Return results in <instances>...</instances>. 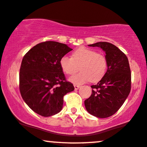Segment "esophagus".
Returning a JSON list of instances; mask_svg holds the SVG:
<instances>
[{"label": "esophagus", "mask_w": 147, "mask_h": 147, "mask_svg": "<svg viewBox=\"0 0 147 147\" xmlns=\"http://www.w3.org/2000/svg\"><path fill=\"white\" fill-rule=\"evenodd\" d=\"M74 87H75V90H78L79 88H80V86H77V85H74Z\"/></svg>", "instance_id": "esophagus-1"}]
</instances>
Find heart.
Returning <instances> with one entry per match:
<instances>
[{
    "mask_svg": "<svg viewBox=\"0 0 147 147\" xmlns=\"http://www.w3.org/2000/svg\"><path fill=\"white\" fill-rule=\"evenodd\" d=\"M59 65L66 75H71L80 69V72L72 76L69 81L75 85H81L88 81L96 83L105 75L107 61L105 56L96 51L81 47L72 53V57L64 55L59 60Z\"/></svg>",
    "mask_w": 147,
    "mask_h": 147,
    "instance_id": "heart-1",
    "label": "heart"
}]
</instances>
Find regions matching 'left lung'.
Returning a JSON list of instances; mask_svg holds the SVG:
<instances>
[{
    "mask_svg": "<svg viewBox=\"0 0 147 147\" xmlns=\"http://www.w3.org/2000/svg\"><path fill=\"white\" fill-rule=\"evenodd\" d=\"M88 46L99 47L105 51L107 70L101 80L91 86L92 94L84 101L85 107L96 117L107 118L117 112L129 94V63L124 53L112 44L99 42Z\"/></svg>",
    "mask_w": 147,
    "mask_h": 147,
    "instance_id": "left-lung-1",
    "label": "left lung"
}]
</instances>
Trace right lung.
Masks as SVG:
<instances>
[{
  "label": "right lung",
  "instance_id": "1",
  "mask_svg": "<svg viewBox=\"0 0 147 147\" xmlns=\"http://www.w3.org/2000/svg\"><path fill=\"white\" fill-rule=\"evenodd\" d=\"M72 50L65 44L47 41L35 45L23 57L19 89L24 101L45 117L59 113L63 96L75 90L66 81L59 60Z\"/></svg>",
  "mask_w": 147,
  "mask_h": 147
}]
</instances>
